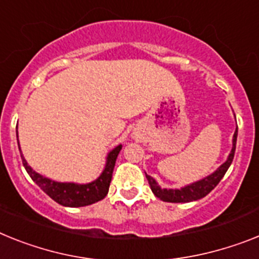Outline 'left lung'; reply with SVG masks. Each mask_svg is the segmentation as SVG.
Listing matches in <instances>:
<instances>
[{"label": "left lung", "instance_id": "1", "mask_svg": "<svg viewBox=\"0 0 259 259\" xmlns=\"http://www.w3.org/2000/svg\"><path fill=\"white\" fill-rule=\"evenodd\" d=\"M236 142H237V130L233 136V147H232V151L229 154V158L224 164H221L216 171H214L212 175L204 178L203 180H199L196 183L191 184V186H187L184 188H180V190H164V188H160L158 186L155 180L151 177L146 175L147 180H149V184L151 187V191L154 192L156 197H159L163 201H167V203H190L193 200H199L201 197L207 196L210 191L213 190L217 184L220 183V180L223 179L225 172L229 168L230 163L234 158V151H236Z\"/></svg>", "mask_w": 259, "mask_h": 259}]
</instances>
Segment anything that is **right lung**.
<instances>
[{"label":"right lung","mask_w":259,"mask_h":259,"mask_svg":"<svg viewBox=\"0 0 259 259\" xmlns=\"http://www.w3.org/2000/svg\"><path fill=\"white\" fill-rule=\"evenodd\" d=\"M121 149H122V146L119 145L110 151L108 158H106L105 170L103 171L101 177L88 184L58 183V182L50 180L36 174L35 171H32V168L27 164L22 154H21V158H22L23 167L26 168L30 178L52 200H55L56 203H59L60 205H64V207H85V205L97 203L108 195L110 182H112L113 168H114L117 155L121 151Z\"/></svg>","instance_id":"1"}]
</instances>
